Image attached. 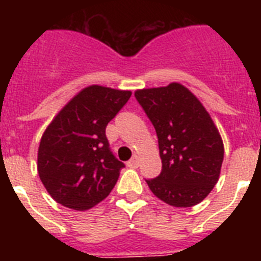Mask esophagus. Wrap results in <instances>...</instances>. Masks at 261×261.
<instances>
[{
	"mask_svg": "<svg viewBox=\"0 0 261 261\" xmlns=\"http://www.w3.org/2000/svg\"><path fill=\"white\" fill-rule=\"evenodd\" d=\"M138 165H140V159H138L137 154L132 156V159L128 162V167H132V168H137Z\"/></svg>",
	"mask_w": 261,
	"mask_h": 261,
	"instance_id": "1",
	"label": "esophagus"
}]
</instances>
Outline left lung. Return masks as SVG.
<instances>
[{
  "label": "left lung",
  "instance_id": "left-lung-1",
  "mask_svg": "<svg viewBox=\"0 0 261 261\" xmlns=\"http://www.w3.org/2000/svg\"><path fill=\"white\" fill-rule=\"evenodd\" d=\"M137 102L154 125L162 171L146 179L159 200L176 208L199 204L218 181L223 144L211 115L180 84L137 90Z\"/></svg>",
  "mask_w": 261,
  "mask_h": 261
}]
</instances>
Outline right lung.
<instances>
[{"label": "right lung", "mask_w": 261, "mask_h": 261, "mask_svg": "<svg viewBox=\"0 0 261 261\" xmlns=\"http://www.w3.org/2000/svg\"><path fill=\"white\" fill-rule=\"evenodd\" d=\"M130 95V91L89 86L45 129L39 145L38 172L59 204L86 211L110 195L125 166L111 151L106 126Z\"/></svg>", "instance_id": "right-lung-1"}]
</instances>
